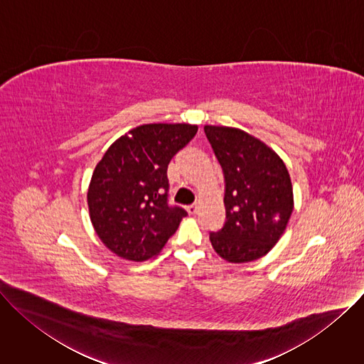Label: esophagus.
<instances>
[{
  "mask_svg": "<svg viewBox=\"0 0 364 364\" xmlns=\"http://www.w3.org/2000/svg\"><path fill=\"white\" fill-rule=\"evenodd\" d=\"M197 210H198V205H197V204H190V205H187L188 215H196Z\"/></svg>",
  "mask_w": 364,
  "mask_h": 364,
  "instance_id": "1",
  "label": "esophagus"
}]
</instances>
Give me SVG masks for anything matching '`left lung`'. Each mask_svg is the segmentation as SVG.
<instances>
[{"label":"left lung","instance_id":"1","mask_svg":"<svg viewBox=\"0 0 364 364\" xmlns=\"http://www.w3.org/2000/svg\"><path fill=\"white\" fill-rule=\"evenodd\" d=\"M225 174L226 222L210 233L225 261L245 264L267 255L279 240L294 209L287 166L261 139L232 127L205 125Z\"/></svg>","mask_w":364,"mask_h":364}]
</instances>
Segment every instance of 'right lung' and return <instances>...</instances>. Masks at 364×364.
Segmentation results:
<instances>
[{
	"mask_svg": "<svg viewBox=\"0 0 364 364\" xmlns=\"http://www.w3.org/2000/svg\"><path fill=\"white\" fill-rule=\"evenodd\" d=\"M197 132L190 124H145L118 138L87 190L93 229L115 255L142 262L159 255L187 212L168 205L167 168Z\"/></svg>",
	"mask_w": 364,
	"mask_h": 364,
	"instance_id": "add662e5",
	"label": "right lung"
}]
</instances>
